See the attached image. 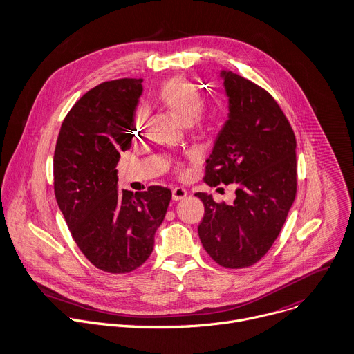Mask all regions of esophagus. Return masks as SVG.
Here are the masks:
<instances>
[{
    "label": "esophagus",
    "instance_id": "1",
    "mask_svg": "<svg viewBox=\"0 0 354 354\" xmlns=\"http://www.w3.org/2000/svg\"><path fill=\"white\" fill-rule=\"evenodd\" d=\"M187 195H188L187 189H185V188H181V187H176V188L171 191V198H173V201H176V202L184 199Z\"/></svg>",
    "mask_w": 354,
    "mask_h": 354
}]
</instances>
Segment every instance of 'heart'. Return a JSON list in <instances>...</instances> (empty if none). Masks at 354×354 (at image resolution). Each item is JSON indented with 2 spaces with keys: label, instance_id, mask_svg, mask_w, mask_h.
<instances>
[{
  "label": "heart",
  "instance_id": "obj_1",
  "mask_svg": "<svg viewBox=\"0 0 354 354\" xmlns=\"http://www.w3.org/2000/svg\"><path fill=\"white\" fill-rule=\"evenodd\" d=\"M158 100L181 122L203 125L201 115L203 100L201 92L187 78L176 77L165 82L158 92ZM138 121L142 122L144 115H139Z\"/></svg>",
  "mask_w": 354,
  "mask_h": 354
}]
</instances>
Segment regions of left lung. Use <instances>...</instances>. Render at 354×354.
I'll return each instance as SVG.
<instances>
[{"label":"left lung","instance_id":"1","mask_svg":"<svg viewBox=\"0 0 354 354\" xmlns=\"http://www.w3.org/2000/svg\"><path fill=\"white\" fill-rule=\"evenodd\" d=\"M227 120L206 160L209 185L236 184L232 205L206 192L198 234L206 252L225 268L258 262L283 227L296 198V136L276 100L251 81L221 71Z\"/></svg>","mask_w":354,"mask_h":354}]
</instances>
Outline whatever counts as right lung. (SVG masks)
Wrapping results in <instances>:
<instances>
[{
    "label": "right lung",
    "mask_w": 354,
    "mask_h": 354,
    "mask_svg": "<svg viewBox=\"0 0 354 354\" xmlns=\"http://www.w3.org/2000/svg\"><path fill=\"white\" fill-rule=\"evenodd\" d=\"M142 80H117L86 92L62 121L54 152V192L84 255L109 273H127L153 251L171 191L118 189L115 166L131 148Z\"/></svg>",
    "instance_id": "1"
}]
</instances>
